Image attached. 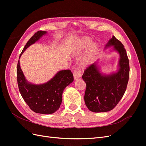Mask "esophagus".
Here are the masks:
<instances>
[{
    "label": "esophagus",
    "mask_w": 146,
    "mask_h": 146,
    "mask_svg": "<svg viewBox=\"0 0 146 146\" xmlns=\"http://www.w3.org/2000/svg\"><path fill=\"white\" fill-rule=\"evenodd\" d=\"M73 74H74V80H77V79H79L82 77V72L79 69L75 70Z\"/></svg>",
    "instance_id": "obj_1"
}]
</instances>
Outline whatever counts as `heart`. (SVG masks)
<instances>
[{
	"instance_id": "b5f03b06",
	"label": "heart",
	"mask_w": 146,
	"mask_h": 146,
	"mask_svg": "<svg viewBox=\"0 0 146 146\" xmlns=\"http://www.w3.org/2000/svg\"><path fill=\"white\" fill-rule=\"evenodd\" d=\"M87 47H88V49L82 60V64L84 66H87L91 64L98 50V46L97 44H91V41L90 39H83L79 43L76 50V52L77 54H78L82 50L85 49Z\"/></svg>"
}]
</instances>
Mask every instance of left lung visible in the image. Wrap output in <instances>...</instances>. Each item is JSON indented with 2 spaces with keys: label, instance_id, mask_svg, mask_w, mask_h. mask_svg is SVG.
<instances>
[{
  "label": "left lung",
  "instance_id": "8db88e82",
  "mask_svg": "<svg viewBox=\"0 0 146 146\" xmlns=\"http://www.w3.org/2000/svg\"><path fill=\"white\" fill-rule=\"evenodd\" d=\"M111 46L119 55L117 71L104 74L98 63H94L85 70L82 76L86 84L85 102L92 112H107L113 110L124 94L129 82V61L124 46L114 36L108 41L105 48Z\"/></svg>",
  "mask_w": 146,
  "mask_h": 146
}]
</instances>
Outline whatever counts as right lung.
I'll return each instance as SVG.
<instances>
[{
  "label": "right lung",
  "mask_w": 146,
  "mask_h": 146,
  "mask_svg": "<svg viewBox=\"0 0 146 146\" xmlns=\"http://www.w3.org/2000/svg\"><path fill=\"white\" fill-rule=\"evenodd\" d=\"M46 33L45 31L35 33L26 44L19 58L26 48ZM17 80L20 93L30 108L36 113L48 114L55 113L60 108L63 92L64 88L74 81V77L70 70H60L47 82L35 85L25 79L19 60L17 65Z\"/></svg>",
  "instance_id": "1"
}]
</instances>
